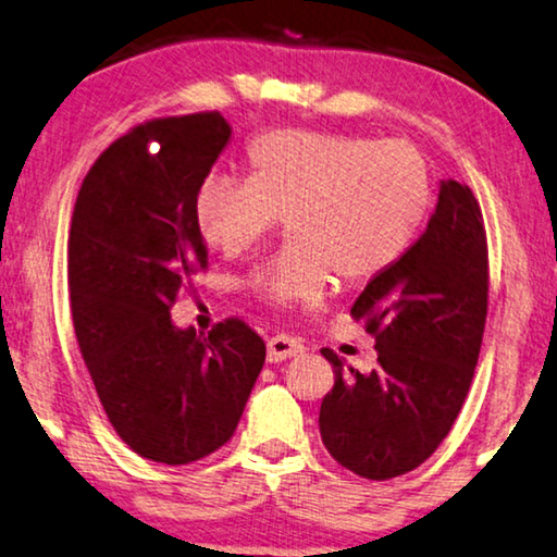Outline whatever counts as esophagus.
I'll return each mask as SVG.
<instances>
[{
  "label": "esophagus",
  "mask_w": 557,
  "mask_h": 557,
  "mask_svg": "<svg viewBox=\"0 0 557 557\" xmlns=\"http://www.w3.org/2000/svg\"><path fill=\"white\" fill-rule=\"evenodd\" d=\"M269 361L271 364H276V361H284V359H292L298 357V354L304 351V344L298 342V338H292L286 334H278V336H271L269 338Z\"/></svg>",
  "instance_id": "esophagus-1"
}]
</instances>
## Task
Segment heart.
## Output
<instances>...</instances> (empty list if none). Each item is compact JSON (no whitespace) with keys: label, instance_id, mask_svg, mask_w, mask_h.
<instances>
[{"label":"heart","instance_id":"1","mask_svg":"<svg viewBox=\"0 0 557 557\" xmlns=\"http://www.w3.org/2000/svg\"><path fill=\"white\" fill-rule=\"evenodd\" d=\"M251 178L208 175L198 228L238 256L286 219L292 244L256 265L251 286L271 304H317L332 271L369 281L412 246L432 206V173L414 143L278 127L248 145Z\"/></svg>","mask_w":557,"mask_h":557}]
</instances>
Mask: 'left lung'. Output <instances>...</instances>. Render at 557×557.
Wrapping results in <instances>:
<instances>
[{"instance_id": "left-lung-1", "label": "left lung", "mask_w": 557, "mask_h": 557, "mask_svg": "<svg viewBox=\"0 0 557 557\" xmlns=\"http://www.w3.org/2000/svg\"><path fill=\"white\" fill-rule=\"evenodd\" d=\"M487 238L472 190L442 181L414 246L351 306L374 336L376 369L336 357L321 401V440L338 465L367 480L412 472L453 430L470 392L487 319Z\"/></svg>"}]
</instances>
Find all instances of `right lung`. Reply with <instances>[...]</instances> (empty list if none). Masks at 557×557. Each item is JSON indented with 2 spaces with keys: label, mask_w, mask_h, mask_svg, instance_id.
I'll list each match as a JSON object with an SVG mask.
<instances>
[{
  "label": "right lung",
  "mask_w": 557,
  "mask_h": 557,
  "mask_svg": "<svg viewBox=\"0 0 557 557\" xmlns=\"http://www.w3.org/2000/svg\"><path fill=\"white\" fill-rule=\"evenodd\" d=\"M231 133L221 112L138 125L95 160L72 211L79 351L120 440L152 462L188 465L223 447L265 361L244 321L208 336L171 321L185 281L208 265L196 196Z\"/></svg>",
  "instance_id": "1"
}]
</instances>
